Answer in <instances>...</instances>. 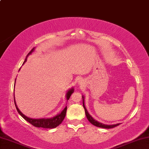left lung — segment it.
Segmentation results:
<instances>
[{
  "label": "left lung",
  "instance_id": "left-lung-1",
  "mask_svg": "<svg viewBox=\"0 0 149 149\" xmlns=\"http://www.w3.org/2000/svg\"><path fill=\"white\" fill-rule=\"evenodd\" d=\"M83 99H84V97H83ZM83 106H84V108L85 112V114H86L87 120L89 121V122L91 123H92L93 125L97 126V127H102V128H106V129H110V128L115 127H116V126L119 125L120 124V123H117V124H114V125H104L102 123H100L99 122H97V120H95L94 119H93V118L91 116V115L89 114V113H88L86 108H85V107L84 100H83Z\"/></svg>",
  "mask_w": 149,
  "mask_h": 149
}]
</instances>
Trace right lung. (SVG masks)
Returning <instances> with one entry per match:
<instances>
[{"label":"right lung","instance_id":"1","mask_svg":"<svg viewBox=\"0 0 149 149\" xmlns=\"http://www.w3.org/2000/svg\"><path fill=\"white\" fill-rule=\"evenodd\" d=\"M34 50V48L31 50L28 54H27L26 58L25 60V61L24 62L23 64L25 62L27 61V58L28 56V55L31 54L32 53V52ZM20 70V68H19ZM74 93V89H70L68 91L67 94H66V99L67 100H69L70 96ZM14 103H15V106H16V108L17 109V111L18 112L19 114L23 117L25 120H26L27 122H28L29 123H31V125H33L35 127H42V128H49V129H51V128H54L56 127L57 126H58L60 123L62 122V121L64 120V118L65 116V114H66V110H67V107H65L64 110L62 111V112L60 114H58L56 116H54V118H48V119H45V118H42V119H32V118H28L25 116L24 114H22V113L20 112L19 110L17 108V105L16 104V102H15V99H14Z\"/></svg>","mask_w":149,"mask_h":149}]
</instances>
